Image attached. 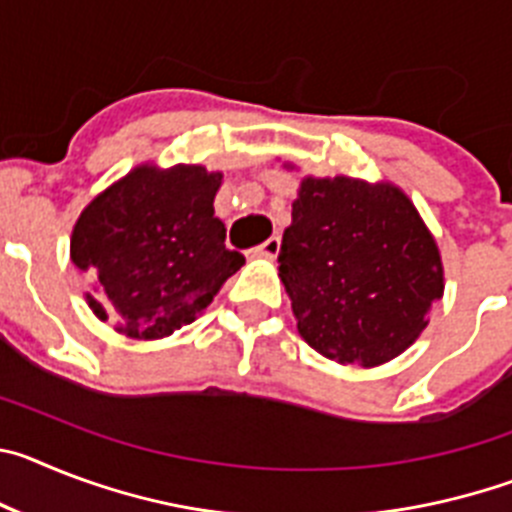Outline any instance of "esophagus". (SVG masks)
I'll use <instances>...</instances> for the list:
<instances>
[{
  "label": "esophagus",
  "mask_w": 512,
  "mask_h": 512,
  "mask_svg": "<svg viewBox=\"0 0 512 512\" xmlns=\"http://www.w3.org/2000/svg\"><path fill=\"white\" fill-rule=\"evenodd\" d=\"M279 246H282V241H279V235H271V238H266L261 246H256L253 251L259 253V256H266V259H274L279 253Z\"/></svg>",
  "instance_id": "34e87169"
}]
</instances>
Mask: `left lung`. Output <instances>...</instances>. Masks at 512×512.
I'll use <instances>...</instances> for the list:
<instances>
[{
    "label": "left lung",
    "instance_id": "left-lung-1",
    "mask_svg": "<svg viewBox=\"0 0 512 512\" xmlns=\"http://www.w3.org/2000/svg\"><path fill=\"white\" fill-rule=\"evenodd\" d=\"M277 261L300 336L341 364L395 359L443 295L436 241L390 184L305 179Z\"/></svg>",
    "mask_w": 512,
    "mask_h": 512
}]
</instances>
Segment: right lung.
<instances>
[{"mask_svg":"<svg viewBox=\"0 0 512 512\" xmlns=\"http://www.w3.org/2000/svg\"><path fill=\"white\" fill-rule=\"evenodd\" d=\"M223 174L140 166L94 197L71 235V261L92 282L89 307L130 338H164L192 323L243 266L215 217Z\"/></svg>","mask_w":512,"mask_h":512,"instance_id":"add662e5","label":"right lung"}]
</instances>
